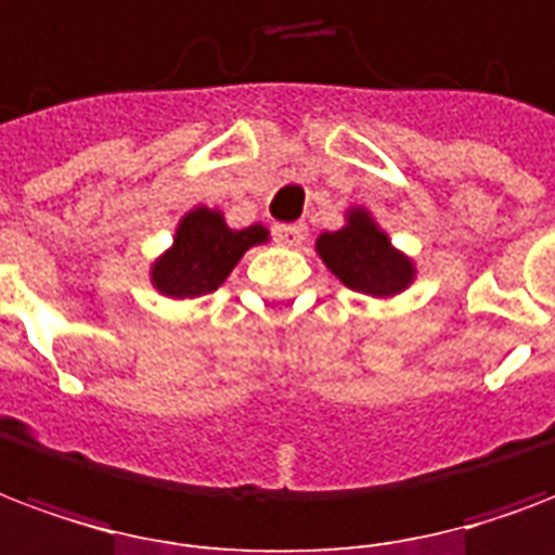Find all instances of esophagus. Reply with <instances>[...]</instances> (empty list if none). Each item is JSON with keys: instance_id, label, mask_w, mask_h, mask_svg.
I'll list each match as a JSON object with an SVG mask.
<instances>
[{"instance_id": "obj_1", "label": "esophagus", "mask_w": 555, "mask_h": 555, "mask_svg": "<svg viewBox=\"0 0 555 555\" xmlns=\"http://www.w3.org/2000/svg\"><path fill=\"white\" fill-rule=\"evenodd\" d=\"M273 235L282 246H299L306 237V225L302 223H276L273 225Z\"/></svg>"}]
</instances>
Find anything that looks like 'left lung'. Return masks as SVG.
Returning a JSON list of instances; mask_svg holds the SVG:
<instances>
[{
    "instance_id": "1",
    "label": "left lung",
    "mask_w": 555,
    "mask_h": 555,
    "mask_svg": "<svg viewBox=\"0 0 555 555\" xmlns=\"http://www.w3.org/2000/svg\"><path fill=\"white\" fill-rule=\"evenodd\" d=\"M318 256L332 273L359 294L393 297L412 285V258L393 249L371 211L352 208L347 225L338 232H323L318 237Z\"/></svg>"
}]
</instances>
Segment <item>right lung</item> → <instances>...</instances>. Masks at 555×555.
<instances>
[{"label":"right lung","instance_id":"add662e5","mask_svg":"<svg viewBox=\"0 0 555 555\" xmlns=\"http://www.w3.org/2000/svg\"><path fill=\"white\" fill-rule=\"evenodd\" d=\"M267 237L270 232L264 225L229 229L217 208L211 211L199 205L179 220L173 246L152 264V285L173 299L211 294L223 285L246 249L264 244Z\"/></svg>","mask_w":555,"mask_h":555}]
</instances>
